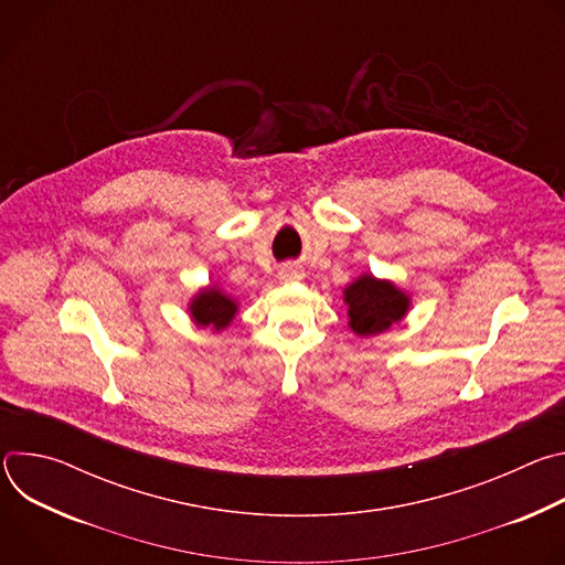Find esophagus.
I'll use <instances>...</instances> for the list:
<instances>
[{
  "instance_id": "34e87169",
  "label": "esophagus",
  "mask_w": 565,
  "mask_h": 565,
  "mask_svg": "<svg viewBox=\"0 0 565 565\" xmlns=\"http://www.w3.org/2000/svg\"><path fill=\"white\" fill-rule=\"evenodd\" d=\"M281 277H284V279H292V277H297V268H292V266L281 268Z\"/></svg>"
}]
</instances>
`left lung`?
<instances>
[{
	"mask_svg": "<svg viewBox=\"0 0 565 565\" xmlns=\"http://www.w3.org/2000/svg\"><path fill=\"white\" fill-rule=\"evenodd\" d=\"M351 329L358 335H377L386 331L393 321L402 319L409 308V299L393 284L375 277H360L347 292Z\"/></svg>",
	"mask_w": 565,
	"mask_h": 565,
	"instance_id": "8db88e82",
	"label": "left lung"
}]
</instances>
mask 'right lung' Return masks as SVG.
<instances>
[{
	"instance_id": "right-lung-1",
	"label": "right lung",
	"mask_w": 565,
	"mask_h": 565,
	"mask_svg": "<svg viewBox=\"0 0 565 565\" xmlns=\"http://www.w3.org/2000/svg\"><path fill=\"white\" fill-rule=\"evenodd\" d=\"M190 310H192L199 327H214L216 331H221L232 321V317L236 312V303L232 299H227L221 290L207 288L196 295Z\"/></svg>"
}]
</instances>
